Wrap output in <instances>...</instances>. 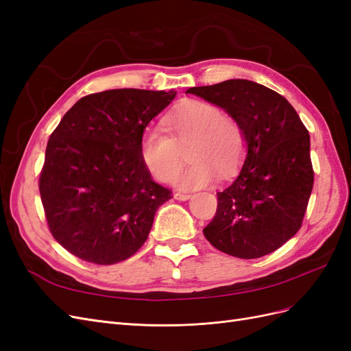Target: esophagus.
<instances>
[{
  "mask_svg": "<svg viewBox=\"0 0 351 351\" xmlns=\"http://www.w3.org/2000/svg\"><path fill=\"white\" fill-rule=\"evenodd\" d=\"M190 196H192V195H189V193H174V197L177 200H189Z\"/></svg>",
  "mask_w": 351,
  "mask_h": 351,
  "instance_id": "1",
  "label": "esophagus"
}]
</instances>
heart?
Segmentation results:
<instances>
[{"instance_id":"b5f03b06","label":"heart","mask_w":351,"mask_h":351,"mask_svg":"<svg viewBox=\"0 0 351 351\" xmlns=\"http://www.w3.org/2000/svg\"><path fill=\"white\" fill-rule=\"evenodd\" d=\"M164 127H149L141 141L143 162L162 183H171L183 164L189 147L192 161L178 178L184 190L200 189L214 182L217 174L228 178L236 171L246 151L241 125L208 102H190L169 112Z\"/></svg>"}]
</instances>
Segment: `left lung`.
I'll return each instance as SVG.
<instances>
[{
	"instance_id": "8db88e82",
	"label": "left lung",
	"mask_w": 351,
	"mask_h": 351,
	"mask_svg": "<svg viewBox=\"0 0 351 351\" xmlns=\"http://www.w3.org/2000/svg\"><path fill=\"white\" fill-rule=\"evenodd\" d=\"M186 93L226 110L243 129L247 155L239 177L218 192L217 214L204 228L215 249L256 259L300 230L313 189L311 136L291 104L243 79Z\"/></svg>"
}]
</instances>
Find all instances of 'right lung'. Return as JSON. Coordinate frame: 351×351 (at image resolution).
<instances>
[{"instance_id": "right-lung-1", "label": "right lung", "mask_w": 351, "mask_h": 351, "mask_svg": "<svg viewBox=\"0 0 351 351\" xmlns=\"http://www.w3.org/2000/svg\"><path fill=\"white\" fill-rule=\"evenodd\" d=\"M174 97L145 89L90 93L52 132L39 193L52 237L74 256L112 265L143 246L171 190L152 180L141 141Z\"/></svg>"}]
</instances>
